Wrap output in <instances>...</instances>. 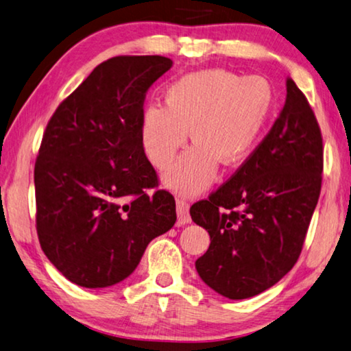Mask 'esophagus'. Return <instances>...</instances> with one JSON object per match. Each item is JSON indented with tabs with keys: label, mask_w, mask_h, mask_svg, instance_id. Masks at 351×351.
<instances>
[{
	"label": "esophagus",
	"mask_w": 351,
	"mask_h": 351,
	"mask_svg": "<svg viewBox=\"0 0 351 351\" xmlns=\"http://www.w3.org/2000/svg\"><path fill=\"white\" fill-rule=\"evenodd\" d=\"M177 221H179L180 226H185V223L191 222V216H189V205L186 200L183 199L177 200Z\"/></svg>",
	"instance_id": "obj_1"
}]
</instances>
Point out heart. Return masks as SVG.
<instances>
[{
    "label": "heart",
    "mask_w": 351,
    "mask_h": 351,
    "mask_svg": "<svg viewBox=\"0 0 351 351\" xmlns=\"http://www.w3.org/2000/svg\"><path fill=\"white\" fill-rule=\"evenodd\" d=\"M266 79H241L227 70L188 74L166 90L165 106L149 104L141 114L140 138L146 157L165 169L188 140L196 143L166 172L169 188L183 194L204 189L217 163L238 165L249 155L272 112Z\"/></svg>",
    "instance_id": "obj_1"
}]
</instances>
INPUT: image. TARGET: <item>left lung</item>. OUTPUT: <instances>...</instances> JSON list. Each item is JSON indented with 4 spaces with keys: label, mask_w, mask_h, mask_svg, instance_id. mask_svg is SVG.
Returning <instances> with one entry per match:
<instances>
[{
    "label": "left lung",
    "mask_w": 351,
    "mask_h": 351,
    "mask_svg": "<svg viewBox=\"0 0 351 351\" xmlns=\"http://www.w3.org/2000/svg\"><path fill=\"white\" fill-rule=\"evenodd\" d=\"M324 141L306 96L286 79V102L271 130L230 179L189 210L210 234L196 269L232 300L261 294L288 274L317 205Z\"/></svg>",
    "instance_id": "1"
}]
</instances>
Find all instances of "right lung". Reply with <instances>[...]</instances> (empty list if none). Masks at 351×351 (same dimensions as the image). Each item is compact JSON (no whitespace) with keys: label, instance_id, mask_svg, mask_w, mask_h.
Returning <instances> with one entry per match:
<instances>
[{"label":"right lung","instance_id":"1","mask_svg":"<svg viewBox=\"0 0 351 351\" xmlns=\"http://www.w3.org/2000/svg\"><path fill=\"white\" fill-rule=\"evenodd\" d=\"M171 66L163 56L112 57L46 125L34 168L36 227L45 255L74 285L128 278L147 244L176 223V200L157 189L140 138L147 90Z\"/></svg>","mask_w":351,"mask_h":351}]
</instances>
